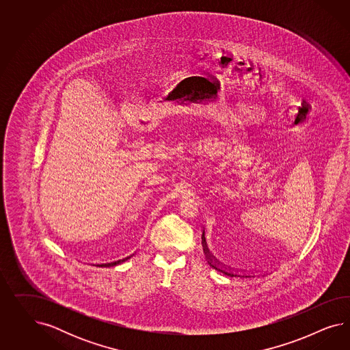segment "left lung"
Wrapping results in <instances>:
<instances>
[{"instance_id":"left-lung-1","label":"left lung","mask_w":350,"mask_h":350,"mask_svg":"<svg viewBox=\"0 0 350 350\" xmlns=\"http://www.w3.org/2000/svg\"><path fill=\"white\" fill-rule=\"evenodd\" d=\"M204 253H205V256H206V259H208V262H209V265H212L213 268H215V269H218V271H221L222 273L224 275H230V277H240V275H245L244 272H243V269L241 271H234L233 268L231 267H226V265H222L214 255L206 249H204Z\"/></svg>"}]
</instances>
